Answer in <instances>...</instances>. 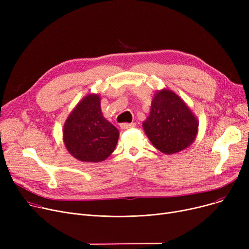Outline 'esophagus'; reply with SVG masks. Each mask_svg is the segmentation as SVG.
<instances>
[{
  "label": "esophagus",
  "instance_id": "obj_1",
  "mask_svg": "<svg viewBox=\"0 0 249 249\" xmlns=\"http://www.w3.org/2000/svg\"><path fill=\"white\" fill-rule=\"evenodd\" d=\"M134 126H135L134 123H122V124L120 125L121 129H123V130L128 129V128H132V127H134Z\"/></svg>",
  "mask_w": 249,
  "mask_h": 249
}]
</instances>
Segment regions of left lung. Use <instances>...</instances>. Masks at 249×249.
Masks as SVG:
<instances>
[{
  "label": "left lung",
  "instance_id": "8db88e82",
  "mask_svg": "<svg viewBox=\"0 0 249 249\" xmlns=\"http://www.w3.org/2000/svg\"><path fill=\"white\" fill-rule=\"evenodd\" d=\"M142 126L155 148L173 154L192 144L199 123L184 101L173 90L163 89L154 95L150 114Z\"/></svg>",
  "mask_w": 249,
  "mask_h": 249
}]
</instances>
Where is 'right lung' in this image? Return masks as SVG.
<instances>
[{"instance_id":"1","label":"right lung","mask_w":249,"mask_h":249,"mask_svg":"<svg viewBox=\"0 0 249 249\" xmlns=\"http://www.w3.org/2000/svg\"><path fill=\"white\" fill-rule=\"evenodd\" d=\"M119 131L104 118L99 95L86 96L68 117L63 142L68 151L85 162H100L114 151Z\"/></svg>"}]
</instances>
